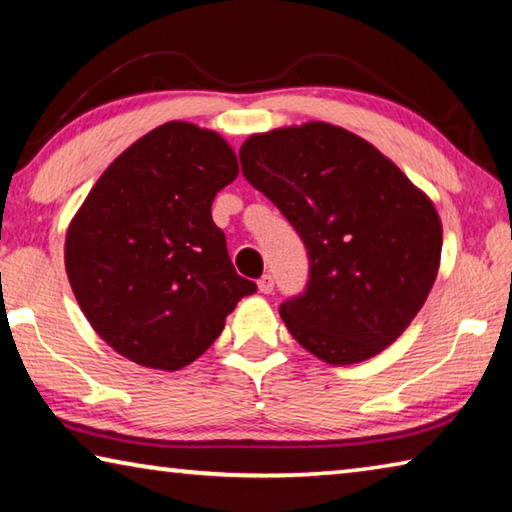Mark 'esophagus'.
I'll use <instances>...</instances> for the list:
<instances>
[{
    "mask_svg": "<svg viewBox=\"0 0 512 512\" xmlns=\"http://www.w3.org/2000/svg\"><path fill=\"white\" fill-rule=\"evenodd\" d=\"M273 287H275L273 275H262V277H259V280H257V289L262 291V293H271Z\"/></svg>",
    "mask_w": 512,
    "mask_h": 512,
    "instance_id": "obj_1",
    "label": "esophagus"
}]
</instances>
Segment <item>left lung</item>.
Segmentation results:
<instances>
[{
	"label": "left lung",
	"instance_id": "obj_1",
	"mask_svg": "<svg viewBox=\"0 0 512 512\" xmlns=\"http://www.w3.org/2000/svg\"><path fill=\"white\" fill-rule=\"evenodd\" d=\"M239 158L307 248V289L280 305L293 339L332 366L400 339L440 266L443 223L429 196L370 142L325 121L250 135Z\"/></svg>",
	"mask_w": 512,
	"mask_h": 512
}]
</instances>
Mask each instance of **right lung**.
I'll use <instances>...</instances> for the list:
<instances>
[{
    "label": "right lung",
    "mask_w": 512,
    "mask_h": 512,
    "mask_svg": "<svg viewBox=\"0 0 512 512\" xmlns=\"http://www.w3.org/2000/svg\"><path fill=\"white\" fill-rule=\"evenodd\" d=\"M237 173V155L219 133L167 121L101 173L69 223V284L94 332L121 357L185 368L257 291L237 275L212 221L216 192Z\"/></svg>",
    "instance_id": "right-lung-1"
}]
</instances>
